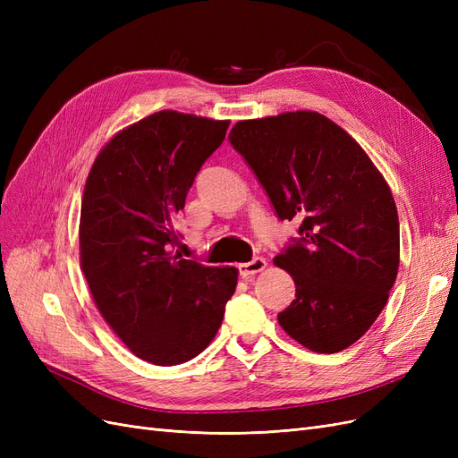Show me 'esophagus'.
<instances>
[{
	"label": "esophagus",
	"mask_w": 458,
	"mask_h": 458,
	"mask_svg": "<svg viewBox=\"0 0 458 458\" xmlns=\"http://www.w3.org/2000/svg\"><path fill=\"white\" fill-rule=\"evenodd\" d=\"M266 267H267V261L266 259H263V258H254L252 261L241 263L239 273H241V276H252V275L263 271Z\"/></svg>",
	"instance_id": "34e87169"
}]
</instances>
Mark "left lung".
Returning a JSON list of instances; mask_svg holds the SVG:
<instances>
[{"label": "left lung", "instance_id": "1", "mask_svg": "<svg viewBox=\"0 0 458 458\" xmlns=\"http://www.w3.org/2000/svg\"><path fill=\"white\" fill-rule=\"evenodd\" d=\"M229 141L300 241L275 256L296 300L276 315L290 338L336 353L384 310L399 267L397 208L384 175L338 123L313 110L241 120Z\"/></svg>", "mask_w": 458, "mask_h": 458}]
</instances>
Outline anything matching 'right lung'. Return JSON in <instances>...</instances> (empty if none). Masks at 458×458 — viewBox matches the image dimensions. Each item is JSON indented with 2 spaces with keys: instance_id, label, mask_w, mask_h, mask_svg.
<instances>
[{
  "instance_id": "add662e5",
  "label": "right lung",
  "mask_w": 458,
  "mask_h": 458,
  "mask_svg": "<svg viewBox=\"0 0 458 458\" xmlns=\"http://www.w3.org/2000/svg\"><path fill=\"white\" fill-rule=\"evenodd\" d=\"M229 120L160 110L97 155L81 199L80 263L97 310L130 352L170 367L216 336L237 288L234 267L172 252L174 219Z\"/></svg>"
}]
</instances>
